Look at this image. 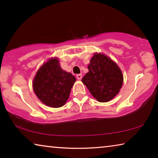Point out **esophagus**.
I'll return each mask as SVG.
<instances>
[{"instance_id":"esophagus-1","label":"esophagus","mask_w":158,"mask_h":158,"mask_svg":"<svg viewBox=\"0 0 158 158\" xmlns=\"http://www.w3.org/2000/svg\"><path fill=\"white\" fill-rule=\"evenodd\" d=\"M77 78L78 80H81L82 79V74H79L77 75Z\"/></svg>"}]
</instances>
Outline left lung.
Here are the masks:
<instances>
[{
    "instance_id": "1",
    "label": "left lung",
    "mask_w": 158,
    "mask_h": 158,
    "mask_svg": "<svg viewBox=\"0 0 158 158\" xmlns=\"http://www.w3.org/2000/svg\"><path fill=\"white\" fill-rule=\"evenodd\" d=\"M89 72L81 81L99 102H108L118 94L123 77L120 68L110 58L96 53L88 65Z\"/></svg>"
}]
</instances>
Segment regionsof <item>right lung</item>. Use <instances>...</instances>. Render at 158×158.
Instances as JSON below:
<instances>
[{
    "label": "right lung",
    "mask_w": 158,
    "mask_h": 158,
    "mask_svg": "<svg viewBox=\"0 0 158 158\" xmlns=\"http://www.w3.org/2000/svg\"><path fill=\"white\" fill-rule=\"evenodd\" d=\"M76 81L74 76L63 70L56 58L50 59L40 68L32 86L35 94L48 106L59 108L69 98L72 87Z\"/></svg>",
    "instance_id": "obj_1"
}]
</instances>
